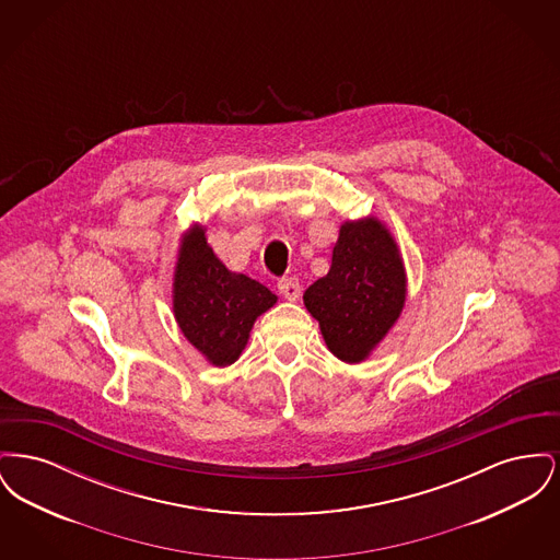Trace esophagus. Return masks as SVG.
Wrapping results in <instances>:
<instances>
[{"instance_id":"34e87169","label":"esophagus","mask_w":560,"mask_h":560,"mask_svg":"<svg viewBox=\"0 0 560 560\" xmlns=\"http://www.w3.org/2000/svg\"><path fill=\"white\" fill-rule=\"evenodd\" d=\"M277 288H279L281 295H283L285 300H290V302H295V300L300 298V292H302L300 281H298L295 277H283V279L277 283Z\"/></svg>"}]
</instances>
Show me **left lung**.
<instances>
[{
  "mask_svg": "<svg viewBox=\"0 0 560 560\" xmlns=\"http://www.w3.org/2000/svg\"><path fill=\"white\" fill-rule=\"evenodd\" d=\"M407 275L399 245L382 220H347L334 245L331 267L304 292L334 357L361 363L402 313Z\"/></svg>",
  "mask_w": 560,
  "mask_h": 560,
  "instance_id": "8db88e82",
  "label": "left lung"
}]
</instances>
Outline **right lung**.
Wrapping results in <instances>:
<instances>
[{"label": "right lung", "instance_id": "obj_1", "mask_svg": "<svg viewBox=\"0 0 560 560\" xmlns=\"http://www.w3.org/2000/svg\"><path fill=\"white\" fill-rule=\"evenodd\" d=\"M275 304L277 295L262 283L220 262L203 224L183 233L172 283L174 319L210 365L235 363L254 323Z\"/></svg>", "mask_w": 560, "mask_h": 560}]
</instances>
